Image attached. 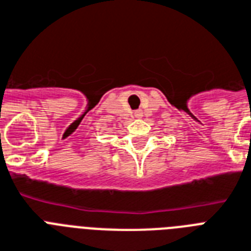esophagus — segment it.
Listing matches in <instances>:
<instances>
[{
    "instance_id": "esophagus-1",
    "label": "esophagus",
    "mask_w": 251,
    "mask_h": 251,
    "mask_svg": "<svg viewBox=\"0 0 251 251\" xmlns=\"http://www.w3.org/2000/svg\"><path fill=\"white\" fill-rule=\"evenodd\" d=\"M139 114H141V112H135V117H139Z\"/></svg>"
}]
</instances>
